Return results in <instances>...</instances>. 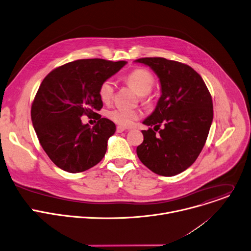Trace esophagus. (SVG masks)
<instances>
[{
  "instance_id": "1",
  "label": "esophagus",
  "mask_w": 251,
  "mask_h": 251,
  "mask_svg": "<svg viewBox=\"0 0 251 251\" xmlns=\"http://www.w3.org/2000/svg\"><path fill=\"white\" fill-rule=\"evenodd\" d=\"M126 128V127H124V126H117V131L118 132H123V131H125Z\"/></svg>"
}]
</instances>
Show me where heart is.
<instances>
[{
  "label": "heart",
  "mask_w": 251,
  "mask_h": 251,
  "mask_svg": "<svg viewBox=\"0 0 251 251\" xmlns=\"http://www.w3.org/2000/svg\"><path fill=\"white\" fill-rule=\"evenodd\" d=\"M125 81L137 95H140L142 100L148 101V96L154 86V76L152 74L144 68H138L131 71L126 77ZM115 95V83L113 79H104L99 88V97L104 103H108ZM106 116L109 120L120 125L121 126L128 127L141 118V111L137 109L115 107L109 109Z\"/></svg>",
  "instance_id": "obj_1"
}]
</instances>
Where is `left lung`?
Returning <instances> with one entry per match:
<instances>
[{
	"label": "left lung",
	"mask_w": 251,
	"mask_h": 251,
	"mask_svg": "<svg viewBox=\"0 0 251 251\" xmlns=\"http://www.w3.org/2000/svg\"><path fill=\"white\" fill-rule=\"evenodd\" d=\"M135 62L149 66L161 86L154 111L144 121L151 127L142 130L144 142L136 148V154L156 175H178L196 161L205 145L213 119L210 93L202 77L185 64L164 58Z\"/></svg>",
	"instance_id": "8db88e82"
}]
</instances>
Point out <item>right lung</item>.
<instances>
[{
	"mask_svg": "<svg viewBox=\"0 0 251 251\" xmlns=\"http://www.w3.org/2000/svg\"><path fill=\"white\" fill-rule=\"evenodd\" d=\"M126 61L77 60L52 70L42 81L32 103L31 117L39 142L61 170L77 174L98 164L105 154L116 125L100 118V83L118 73ZM94 116L91 128L80 117Z\"/></svg>",
	"mask_w": 251,
	"mask_h": 251,
	"instance_id": "obj_1",
	"label": "right lung"
}]
</instances>
